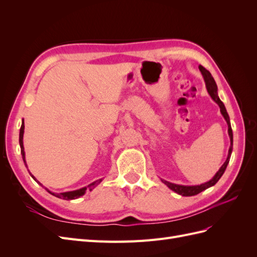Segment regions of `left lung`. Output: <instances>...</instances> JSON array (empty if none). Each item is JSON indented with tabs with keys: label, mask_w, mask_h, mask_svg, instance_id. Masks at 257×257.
Wrapping results in <instances>:
<instances>
[{
	"label": "left lung",
	"mask_w": 257,
	"mask_h": 257,
	"mask_svg": "<svg viewBox=\"0 0 257 257\" xmlns=\"http://www.w3.org/2000/svg\"><path fill=\"white\" fill-rule=\"evenodd\" d=\"M199 71L201 73V75H203L204 77V80H205V83H206V88H207V91L210 94V96H211V98L214 100V102L219 105L220 107V110H221V113L222 115L224 116L225 121L227 122V125H228V135H229V138H230V147H229V150H228V155H227V159L226 161H225L224 164L221 166V168L219 169V172H217L214 177L211 179V180H209L208 182L206 183H203L200 185H180V184H175V183H172V182H168L166 180H163V179H161L162 182L166 184L168 188L170 190H173L174 192H176L177 194H179V195H182V196H193V195H197L198 193L203 192L205 190H207L208 188H210V186H213L217 181L220 180V178L223 176L225 169H226L228 163H229V159H230V155H231V151H232V131H231V126H230V121H229V116H228V113L226 111V108H225L224 104L222 103V100L220 99V97L217 96V87H216V83L213 79L212 75L210 74L209 71H207V69L204 67L199 65L198 66Z\"/></svg>",
	"instance_id": "obj_1"
}]
</instances>
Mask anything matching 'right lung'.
<instances>
[{
	"instance_id": "obj_1",
	"label": "right lung",
	"mask_w": 257,
	"mask_h": 257,
	"mask_svg": "<svg viewBox=\"0 0 257 257\" xmlns=\"http://www.w3.org/2000/svg\"><path fill=\"white\" fill-rule=\"evenodd\" d=\"M23 133H25V121L22 120V124H21V127H20V133H19V144H20V149H21V154H22V159H23V162L26 163V158H25V148H23ZM26 166H27V163H26ZM31 175V174H30ZM32 176V178L34 179V180L36 181V182H38L36 179H35V177L33 176V175H31ZM100 182H102V179H98V180H96V181H94V182H92L91 184H89L88 186H85V188H82V189H79V190H76V191H71V192H64V193H52V192H50L48 189H46L47 190V192H49L51 195H53V196H56V197H58V198H61V199H65V200H69V199H76V198H78V197H80V196H82L83 194L85 193V191H92L93 189L95 188V186L97 185V184H99ZM40 183V182H38ZM41 185H42V183H40Z\"/></svg>"
}]
</instances>
